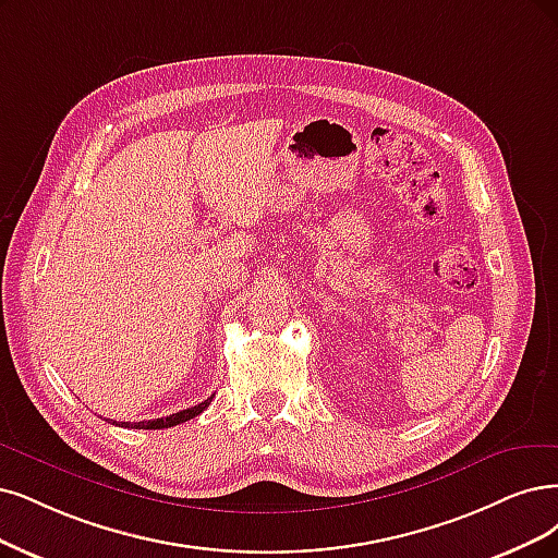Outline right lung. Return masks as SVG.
<instances>
[{
  "mask_svg": "<svg viewBox=\"0 0 558 558\" xmlns=\"http://www.w3.org/2000/svg\"><path fill=\"white\" fill-rule=\"evenodd\" d=\"M211 400H214V396L211 398H206L204 402H199V404H195V407H189V409H183V411H177V414H170L168 418H156V421H142V423H135L133 427L137 429H162V427H174V425H179V423H185V421H191V418H195V416H199L202 411L211 404ZM114 425H117V421H114ZM129 423H121V427H126Z\"/></svg>",
  "mask_w": 558,
  "mask_h": 558,
  "instance_id": "right-lung-1",
  "label": "right lung"
}]
</instances>
